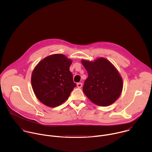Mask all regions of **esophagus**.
<instances>
[{"mask_svg":"<svg viewBox=\"0 0 152 152\" xmlns=\"http://www.w3.org/2000/svg\"><path fill=\"white\" fill-rule=\"evenodd\" d=\"M82 83H81V82H79V83H77V88H81L82 87Z\"/></svg>","mask_w":152,"mask_h":152,"instance_id":"34e87169","label":"esophagus"}]
</instances>
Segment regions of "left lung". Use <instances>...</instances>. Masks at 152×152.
<instances>
[{
  "label": "left lung",
  "instance_id": "1",
  "mask_svg": "<svg viewBox=\"0 0 152 152\" xmlns=\"http://www.w3.org/2000/svg\"><path fill=\"white\" fill-rule=\"evenodd\" d=\"M82 64L88 72L83 91L93 103L107 106L113 104L120 96L123 80L113 65L105 58L95 61L82 60Z\"/></svg>",
  "mask_w": 152,
  "mask_h": 152
}]
</instances>
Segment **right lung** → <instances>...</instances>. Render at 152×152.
Wrapping results in <instances>:
<instances>
[{"instance_id": "1", "label": "right lung", "mask_w": 152, "mask_h": 152, "mask_svg": "<svg viewBox=\"0 0 152 152\" xmlns=\"http://www.w3.org/2000/svg\"><path fill=\"white\" fill-rule=\"evenodd\" d=\"M72 61L62 54L50 55L41 60L31 77L34 92L38 99L49 107L66 101L76 84L70 71Z\"/></svg>"}]
</instances>
